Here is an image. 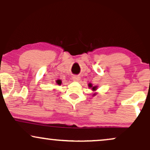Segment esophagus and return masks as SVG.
<instances>
[{"instance_id": "34e87169", "label": "esophagus", "mask_w": 150, "mask_h": 150, "mask_svg": "<svg viewBox=\"0 0 150 150\" xmlns=\"http://www.w3.org/2000/svg\"><path fill=\"white\" fill-rule=\"evenodd\" d=\"M79 79H80V77H79V76H77V75H74V76H73V80L74 81H79Z\"/></svg>"}]
</instances>
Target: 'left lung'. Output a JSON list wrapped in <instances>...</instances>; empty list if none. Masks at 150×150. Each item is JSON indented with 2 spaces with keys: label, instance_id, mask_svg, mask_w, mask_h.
<instances>
[{
  "label": "left lung",
  "instance_id": "8db88e82",
  "mask_svg": "<svg viewBox=\"0 0 150 150\" xmlns=\"http://www.w3.org/2000/svg\"><path fill=\"white\" fill-rule=\"evenodd\" d=\"M88 86L90 87V88H92L93 91H96V89H97V86H93L91 84H88ZM94 95H96V93H94Z\"/></svg>",
  "mask_w": 150,
  "mask_h": 150
}]
</instances>
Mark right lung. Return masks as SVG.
Segmentation results:
<instances>
[{
	"mask_svg": "<svg viewBox=\"0 0 150 150\" xmlns=\"http://www.w3.org/2000/svg\"><path fill=\"white\" fill-rule=\"evenodd\" d=\"M56 82H57V84L58 85H60V84H62V81L60 80V79H58V80H57Z\"/></svg>",
	"mask_w": 150,
	"mask_h": 150,
	"instance_id": "obj_1",
	"label": "right lung"
}]
</instances>
